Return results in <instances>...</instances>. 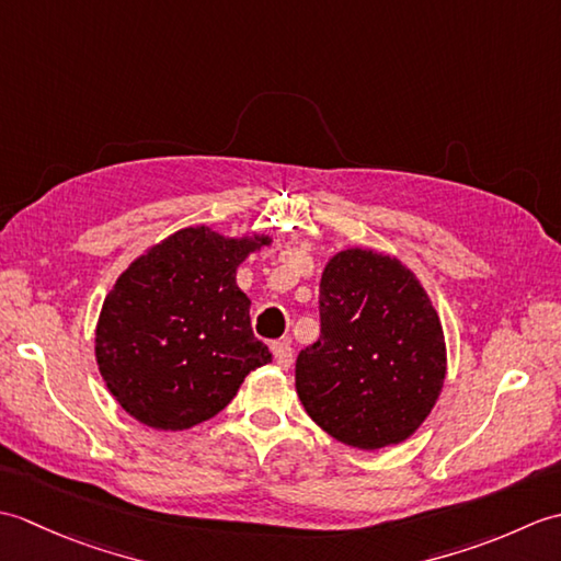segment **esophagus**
<instances>
[{"instance_id": "obj_1", "label": "esophagus", "mask_w": 561, "mask_h": 561, "mask_svg": "<svg viewBox=\"0 0 561 561\" xmlns=\"http://www.w3.org/2000/svg\"><path fill=\"white\" fill-rule=\"evenodd\" d=\"M272 354H274V362H277L279 368H289L291 359H294V350L287 340L282 342H272Z\"/></svg>"}]
</instances>
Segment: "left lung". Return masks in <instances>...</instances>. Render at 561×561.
<instances>
[{
  "label": "left lung",
  "instance_id": "1",
  "mask_svg": "<svg viewBox=\"0 0 561 561\" xmlns=\"http://www.w3.org/2000/svg\"><path fill=\"white\" fill-rule=\"evenodd\" d=\"M446 337L416 274L374 248H344L320 277V337L296 359L308 416L344 446L408 440L444 390Z\"/></svg>",
  "mask_w": 561,
  "mask_h": 561
}]
</instances>
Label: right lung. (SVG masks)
I'll use <instances>...</instances> for the list:
<instances>
[{
  "label": "right lung",
  "instance_id": "1",
  "mask_svg": "<svg viewBox=\"0 0 561 561\" xmlns=\"http://www.w3.org/2000/svg\"><path fill=\"white\" fill-rule=\"evenodd\" d=\"M267 233L224 236L187 226L129 262L96 323L99 371L117 404L159 432L211 420L245 376L272 362L250 330V299L236 284Z\"/></svg>",
  "mask_w": 561,
  "mask_h": 561
}]
</instances>
